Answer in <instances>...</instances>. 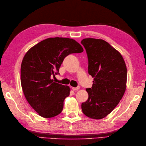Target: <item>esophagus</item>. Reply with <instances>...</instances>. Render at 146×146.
I'll return each mask as SVG.
<instances>
[{
  "label": "esophagus",
  "mask_w": 146,
  "mask_h": 146,
  "mask_svg": "<svg viewBox=\"0 0 146 146\" xmlns=\"http://www.w3.org/2000/svg\"><path fill=\"white\" fill-rule=\"evenodd\" d=\"M80 88V86H77V87H72V90L73 91H76V90H78Z\"/></svg>",
  "instance_id": "obj_1"
}]
</instances>
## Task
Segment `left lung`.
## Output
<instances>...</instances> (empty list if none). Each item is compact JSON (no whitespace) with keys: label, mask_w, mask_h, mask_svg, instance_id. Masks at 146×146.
Here are the masks:
<instances>
[{"label":"left lung","mask_w":146,"mask_h":146,"mask_svg":"<svg viewBox=\"0 0 146 146\" xmlns=\"http://www.w3.org/2000/svg\"><path fill=\"white\" fill-rule=\"evenodd\" d=\"M88 59V73L94 78L87 88L88 98L82 104L83 113L93 119H102L112 111L126 89L127 67L122 54L103 39H83Z\"/></svg>","instance_id":"left-lung-1"}]
</instances>
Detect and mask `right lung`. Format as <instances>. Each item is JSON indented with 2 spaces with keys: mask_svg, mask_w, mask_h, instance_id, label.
I'll return each mask as SVG.
<instances>
[{
  "mask_svg": "<svg viewBox=\"0 0 146 146\" xmlns=\"http://www.w3.org/2000/svg\"><path fill=\"white\" fill-rule=\"evenodd\" d=\"M83 51L73 39L50 38L30 48L24 55L21 68L22 89L27 101L40 116L51 118L60 114L70 88L54 82L64 58Z\"/></svg>",
  "mask_w": 146,
  "mask_h": 146,
  "instance_id": "add662e5",
  "label": "right lung"
}]
</instances>
